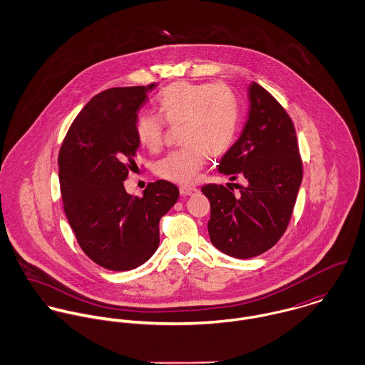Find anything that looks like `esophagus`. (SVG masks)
<instances>
[{
    "label": "esophagus",
    "instance_id": "1",
    "mask_svg": "<svg viewBox=\"0 0 365 365\" xmlns=\"http://www.w3.org/2000/svg\"><path fill=\"white\" fill-rule=\"evenodd\" d=\"M198 192V188H195V187H180V194L181 195H188V197H191V195H195Z\"/></svg>",
    "mask_w": 365,
    "mask_h": 365
}]
</instances>
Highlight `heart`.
Masks as SVG:
<instances>
[{
	"instance_id": "heart-1",
	"label": "heart",
	"mask_w": 365,
	"mask_h": 365,
	"mask_svg": "<svg viewBox=\"0 0 365 365\" xmlns=\"http://www.w3.org/2000/svg\"><path fill=\"white\" fill-rule=\"evenodd\" d=\"M157 104L161 117L152 112L138 116V140L149 150H157L163 143L165 122L171 126L182 123L184 145L157 163L161 178L191 184L208 156H222L233 146L240 125V104L227 86L177 81L160 93Z\"/></svg>"
}]
</instances>
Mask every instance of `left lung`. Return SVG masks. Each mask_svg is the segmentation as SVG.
Returning a JSON list of instances; mask_svg holds the SVG:
<instances>
[{"label":"left lung","mask_w":365,"mask_h":365,"mask_svg":"<svg viewBox=\"0 0 365 365\" xmlns=\"http://www.w3.org/2000/svg\"><path fill=\"white\" fill-rule=\"evenodd\" d=\"M250 109L237 142L219 161V173L246 184H207L212 245L236 259L269 250L284 235L302 182V160L294 123L257 83L249 86Z\"/></svg>","instance_id":"obj_1"}]
</instances>
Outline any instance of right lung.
Returning <instances> with one entry per match:
<instances>
[{"mask_svg":"<svg viewBox=\"0 0 365 365\" xmlns=\"http://www.w3.org/2000/svg\"><path fill=\"white\" fill-rule=\"evenodd\" d=\"M156 87H116L97 94L73 120L58 152L63 208L83 252L112 271L133 269L158 247V222L180 191L150 182L143 197L126 192L140 142L135 125Z\"/></svg>","mask_w":365,"mask_h":365,"instance_id":"right-lung-1","label":"right lung"}]
</instances>
